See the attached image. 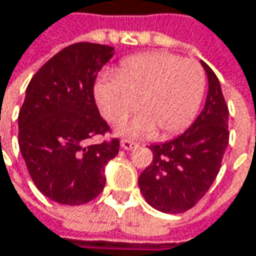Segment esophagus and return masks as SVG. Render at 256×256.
Here are the masks:
<instances>
[{
    "instance_id": "34e87169",
    "label": "esophagus",
    "mask_w": 256,
    "mask_h": 256,
    "mask_svg": "<svg viewBox=\"0 0 256 256\" xmlns=\"http://www.w3.org/2000/svg\"><path fill=\"white\" fill-rule=\"evenodd\" d=\"M120 146H122L123 150H126V151H130V150L136 148V146H138V144H134V142H132V140H128V139H124V140H122Z\"/></svg>"
}]
</instances>
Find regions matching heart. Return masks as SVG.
Wrapping results in <instances>:
<instances>
[{"instance_id": "heart-1", "label": "heart", "mask_w": 256, "mask_h": 256, "mask_svg": "<svg viewBox=\"0 0 256 256\" xmlns=\"http://www.w3.org/2000/svg\"><path fill=\"white\" fill-rule=\"evenodd\" d=\"M205 89V74L196 61L172 54H144L126 60L116 79L95 84V101L105 118L123 123L136 110L140 112L120 128L122 134L168 136L189 126Z\"/></svg>"}]
</instances>
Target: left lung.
<instances>
[{"label":"left lung","instance_id":"1","mask_svg":"<svg viewBox=\"0 0 256 256\" xmlns=\"http://www.w3.org/2000/svg\"><path fill=\"white\" fill-rule=\"evenodd\" d=\"M208 76L205 105L184 133L150 146L152 162L139 176V189L152 208L178 214L195 206L218 174L228 145V108L216 73Z\"/></svg>","mask_w":256,"mask_h":256}]
</instances>
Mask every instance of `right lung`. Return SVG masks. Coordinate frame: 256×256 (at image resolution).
Returning <instances> with one entry per match:
<instances>
[{"instance_id": "add662e5", "label": "right lung", "mask_w": 256, "mask_h": 256, "mask_svg": "<svg viewBox=\"0 0 256 256\" xmlns=\"http://www.w3.org/2000/svg\"><path fill=\"white\" fill-rule=\"evenodd\" d=\"M114 56L108 45L78 42L32 78L18 112V146L35 186L54 202L82 205L105 186V166L118 139L84 146L110 128L94 98L98 72Z\"/></svg>"}]
</instances>
